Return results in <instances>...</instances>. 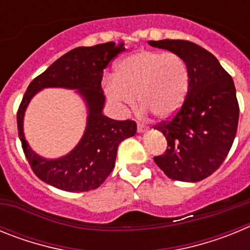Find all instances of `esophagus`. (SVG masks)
Listing matches in <instances>:
<instances>
[{
    "label": "esophagus",
    "mask_w": 250,
    "mask_h": 250,
    "mask_svg": "<svg viewBox=\"0 0 250 250\" xmlns=\"http://www.w3.org/2000/svg\"><path fill=\"white\" fill-rule=\"evenodd\" d=\"M146 130H147V127L145 126V125L138 123V132H144V131H146Z\"/></svg>",
    "instance_id": "obj_1"
}]
</instances>
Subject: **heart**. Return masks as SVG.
<instances>
[{"label": "heart", "instance_id": "obj_1", "mask_svg": "<svg viewBox=\"0 0 250 250\" xmlns=\"http://www.w3.org/2000/svg\"><path fill=\"white\" fill-rule=\"evenodd\" d=\"M189 90V68L182 56L163 51H139L123 59L105 91L123 109L139 105L155 118L169 119L180 110Z\"/></svg>", "mask_w": 250, "mask_h": 250}]
</instances>
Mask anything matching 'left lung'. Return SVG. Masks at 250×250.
<instances>
[{"label":"left lung","instance_id":"8db88e82","mask_svg":"<svg viewBox=\"0 0 250 250\" xmlns=\"http://www.w3.org/2000/svg\"><path fill=\"white\" fill-rule=\"evenodd\" d=\"M182 56L189 68V90L184 104L169 120L155 125L167 147L154 156L167 178L200 182L222 165L233 145L239 104L230 75L209 51L185 40L149 41Z\"/></svg>","mask_w":250,"mask_h":250}]
</instances>
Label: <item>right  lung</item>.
Segmentation results:
<instances>
[{
  "instance_id": "1",
  "label": "right lung",
  "mask_w": 250,
  "mask_h": 250,
  "mask_svg": "<svg viewBox=\"0 0 250 250\" xmlns=\"http://www.w3.org/2000/svg\"><path fill=\"white\" fill-rule=\"evenodd\" d=\"M124 50V43L116 46L115 42L76 47L57 59L28 85L17 111V129L28 164L42 182L65 191L96 189L114 169L119 144L124 139L135 135V121L112 120L103 114L104 70ZM45 87L77 89L89 110L88 125L81 143L67 156L55 161L37 156L23 135L25 107L33 95Z\"/></svg>"
}]
</instances>
